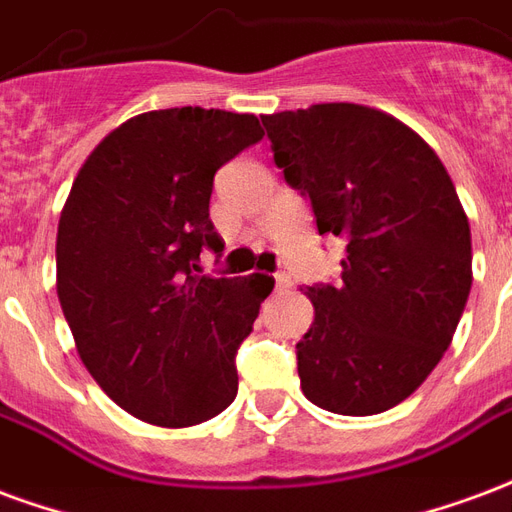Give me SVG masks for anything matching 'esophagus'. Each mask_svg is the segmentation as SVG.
I'll return each mask as SVG.
<instances>
[{
  "mask_svg": "<svg viewBox=\"0 0 512 512\" xmlns=\"http://www.w3.org/2000/svg\"><path fill=\"white\" fill-rule=\"evenodd\" d=\"M289 286H292V278H289V275H286V272H278V275H275V289H289Z\"/></svg>",
  "mask_w": 512,
  "mask_h": 512,
  "instance_id": "esophagus-1",
  "label": "esophagus"
}]
</instances>
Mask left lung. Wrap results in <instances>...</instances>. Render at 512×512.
<instances>
[{
  "label": "left lung",
  "instance_id": "1",
  "mask_svg": "<svg viewBox=\"0 0 512 512\" xmlns=\"http://www.w3.org/2000/svg\"><path fill=\"white\" fill-rule=\"evenodd\" d=\"M261 122L319 234L346 242L341 281L305 289L302 393L335 414L387 412L442 360L472 289V234L453 179L409 125L376 108L319 103Z\"/></svg>",
  "mask_w": 512,
  "mask_h": 512
}]
</instances>
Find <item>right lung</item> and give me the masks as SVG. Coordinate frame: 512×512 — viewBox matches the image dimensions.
I'll return each instance as SVG.
<instances>
[{
    "label": "right lung",
    "mask_w": 512,
    "mask_h": 512,
    "mask_svg": "<svg viewBox=\"0 0 512 512\" xmlns=\"http://www.w3.org/2000/svg\"><path fill=\"white\" fill-rule=\"evenodd\" d=\"M259 119L220 108L147 111L111 130L70 188L57 294L81 363L138 420L188 428L237 395V349L275 281L196 275L223 240L215 171L261 141Z\"/></svg>",
    "instance_id": "add662e5"
}]
</instances>
